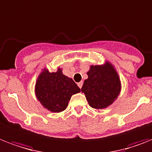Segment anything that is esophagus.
Masks as SVG:
<instances>
[{"mask_svg": "<svg viewBox=\"0 0 152 152\" xmlns=\"http://www.w3.org/2000/svg\"><path fill=\"white\" fill-rule=\"evenodd\" d=\"M77 85H78V87L81 89V87H82V86H83V82L78 83H77Z\"/></svg>", "mask_w": 152, "mask_h": 152, "instance_id": "34e87169", "label": "esophagus"}]
</instances>
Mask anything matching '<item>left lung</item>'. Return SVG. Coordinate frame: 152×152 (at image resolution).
<instances>
[{
    "mask_svg": "<svg viewBox=\"0 0 152 152\" xmlns=\"http://www.w3.org/2000/svg\"><path fill=\"white\" fill-rule=\"evenodd\" d=\"M88 78L81 88L89 105L95 109L110 106L121 92L122 84L115 68L110 61L102 65H91L87 72Z\"/></svg>",
    "mask_w": 152,
    "mask_h": 152,
    "instance_id": "1",
    "label": "left lung"
}]
</instances>
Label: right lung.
<instances>
[{"instance_id":"obj_1","label":"right lung","mask_w":152,"mask_h":152,"mask_svg":"<svg viewBox=\"0 0 152 152\" xmlns=\"http://www.w3.org/2000/svg\"><path fill=\"white\" fill-rule=\"evenodd\" d=\"M34 91L44 108L58 113L66 109L71 97L80 93V89L72 78L62 73V69L58 67L55 72L44 68L37 79Z\"/></svg>"}]
</instances>
